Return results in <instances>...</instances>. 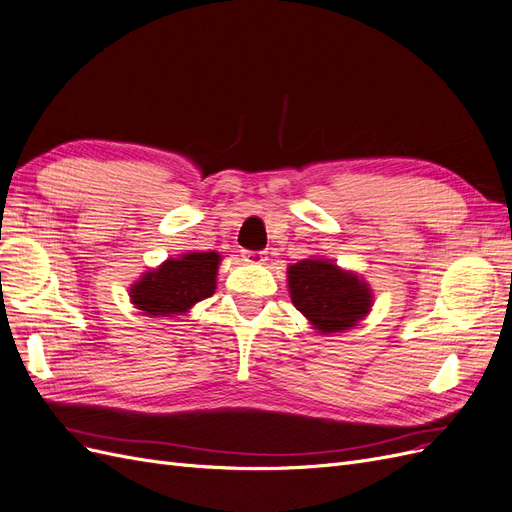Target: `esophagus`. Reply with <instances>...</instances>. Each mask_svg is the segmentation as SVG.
<instances>
[{
  "label": "esophagus",
  "mask_w": 512,
  "mask_h": 512,
  "mask_svg": "<svg viewBox=\"0 0 512 512\" xmlns=\"http://www.w3.org/2000/svg\"><path fill=\"white\" fill-rule=\"evenodd\" d=\"M242 259L246 263H261V261H266V253H263V251H242Z\"/></svg>",
  "instance_id": "esophagus-1"
}]
</instances>
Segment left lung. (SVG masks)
I'll use <instances>...</instances> for the list:
<instances>
[{
  "mask_svg": "<svg viewBox=\"0 0 512 512\" xmlns=\"http://www.w3.org/2000/svg\"><path fill=\"white\" fill-rule=\"evenodd\" d=\"M287 274L293 306L323 334L353 327L372 306V293L364 280L329 261L304 259Z\"/></svg>",
  "mask_w": 512,
  "mask_h": 512,
  "instance_id": "1",
  "label": "left lung"
}]
</instances>
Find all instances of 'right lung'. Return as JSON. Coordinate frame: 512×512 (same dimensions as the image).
Returning a JSON list of instances; mask_svg holds the SVG:
<instances>
[{
	"label": "right lung",
	"instance_id": "obj_1",
	"mask_svg": "<svg viewBox=\"0 0 512 512\" xmlns=\"http://www.w3.org/2000/svg\"><path fill=\"white\" fill-rule=\"evenodd\" d=\"M217 253H189L168 259L131 287V302L148 317H174L214 293Z\"/></svg>",
	"mask_w": 512,
	"mask_h": 512
}]
</instances>
